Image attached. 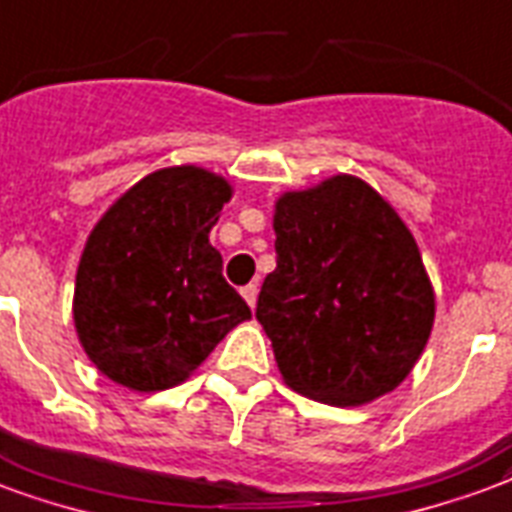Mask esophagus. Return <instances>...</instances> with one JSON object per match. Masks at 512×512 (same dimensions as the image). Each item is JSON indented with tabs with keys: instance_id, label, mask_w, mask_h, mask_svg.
Returning a JSON list of instances; mask_svg holds the SVG:
<instances>
[{
	"instance_id": "obj_1",
	"label": "esophagus",
	"mask_w": 512,
	"mask_h": 512,
	"mask_svg": "<svg viewBox=\"0 0 512 512\" xmlns=\"http://www.w3.org/2000/svg\"><path fill=\"white\" fill-rule=\"evenodd\" d=\"M240 294H242V299L248 302V305L256 307V299H259V286H256V283H248V286L242 288Z\"/></svg>"
}]
</instances>
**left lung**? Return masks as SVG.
Wrapping results in <instances>:
<instances>
[{
    "instance_id": "8db88e82",
    "label": "left lung",
    "mask_w": 512,
    "mask_h": 512,
    "mask_svg": "<svg viewBox=\"0 0 512 512\" xmlns=\"http://www.w3.org/2000/svg\"><path fill=\"white\" fill-rule=\"evenodd\" d=\"M278 267L256 318L283 383L334 407L383 397L413 372L434 326L416 237L356 175L286 191L272 215Z\"/></svg>"
}]
</instances>
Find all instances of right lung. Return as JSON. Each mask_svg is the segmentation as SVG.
<instances>
[{"mask_svg": "<svg viewBox=\"0 0 512 512\" xmlns=\"http://www.w3.org/2000/svg\"><path fill=\"white\" fill-rule=\"evenodd\" d=\"M232 194V183L205 167H164L96 221L80 253L72 318L105 378L142 394L178 386L251 318L210 245Z\"/></svg>", "mask_w": 512, "mask_h": 512, "instance_id": "add662e5", "label": "right lung"}]
</instances>
